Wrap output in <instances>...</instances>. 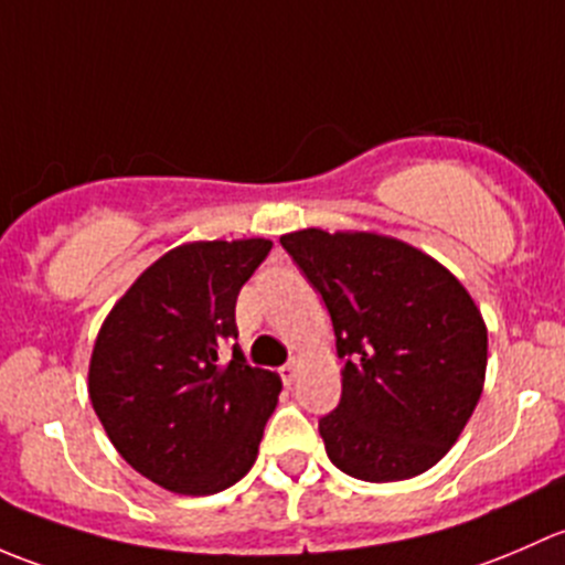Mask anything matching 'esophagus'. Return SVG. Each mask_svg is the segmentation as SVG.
<instances>
[{
  "instance_id": "1",
  "label": "esophagus",
  "mask_w": 565,
  "mask_h": 565,
  "mask_svg": "<svg viewBox=\"0 0 565 565\" xmlns=\"http://www.w3.org/2000/svg\"><path fill=\"white\" fill-rule=\"evenodd\" d=\"M296 375H299V362H288L285 367H280V377L285 386H294Z\"/></svg>"
}]
</instances>
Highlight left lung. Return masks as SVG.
Wrapping results in <instances>:
<instances>
[{
	"label": "left lung",
	"instance_id": "1",
	"mask_svg": "<svg viewBox=\"0 0 565 565\" xmlns=\"http://www.w3.org/2000/svg\"><path fill=\"white\" fill-rule=\"evenodd\" d=\"M323 296L342 397L318 422L326 455L362 481H403L455 446L481 397L487 326L462 282L411 244L377 234L280 236Z\"/></svg>",
	"mask_w": 565,
	"mask_h": 565
}]
</instances>
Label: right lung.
<instances>
[{
	"instance_id": "obj_1",
	"label": "right lung",
	"mask_w": 565,
	"mask_h": 565,
	"mask_svg": "<svg viewBox=\"0 0 565 565\" xmlns=\"http://www.w3.org/2000/svg\"><path fill=\"white\" fill-rule=\"evenodd\" d=\"M269 239L193 242L154 260L108 312L89 362V399L141 476L182 495L228 490L253 468L282 383L249 367L236 296Z\"/></svg>"
}]
</instances>
